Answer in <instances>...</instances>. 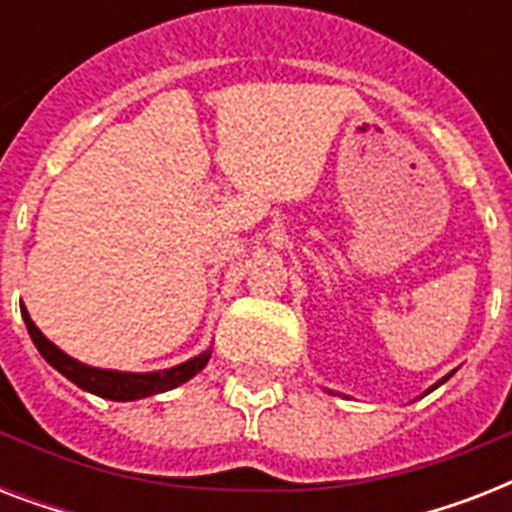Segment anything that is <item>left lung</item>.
Returning a JSON list of instances; mask_svg holds the SVG:
<instances>
[{
  "mask_svg": "<svg viewBox=\"0 0 512 512\" xmlns=\"http://www.w3.org/2000/svg\"><path fill=\"white\" fill-rule=\"evenodd\" d=\"M449 377H452V374H446L444 380H438V382H436V385H433V388H430V390H436V388H438V385H441V382H446V380H449ZM430 390H428V393H430Z\"/></svg>",
  "mask_w": 512,
  "mask_h": 512,
  "instance_id": "obj_1",
  "label": "left lung"
}]
</instances>
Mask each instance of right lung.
Returning <instances> with one entry per match:
<instances>
[{
  "label": "right lung",
  "mask_w": 512,
  "mask_h": 512,
  "mask_svg": "<svg viewBox=\"0 0 512 512\" xmlns=\"http://www.w3.org/2000/svg\"><path fill=\"white\" fill-rule=\"evenodd\" d=\"M20 313H23V321H26V329L31 340H34L36 350L42 353V358L50 366H55L63 377L79 385L82 390H90L100 398H111V401H135V398L156 396V393H164V390H172L177 385H183L199 374L204 366H207L212 350H204L196 358H188L185 364H177L172 369H162V372H114V369H98V366H87L76 358L66 356L58 345H52L47 337L39 332L28 311L20 305Z\"/></svg>",
  "instance_id": "add662e5"
}]
</instances>
